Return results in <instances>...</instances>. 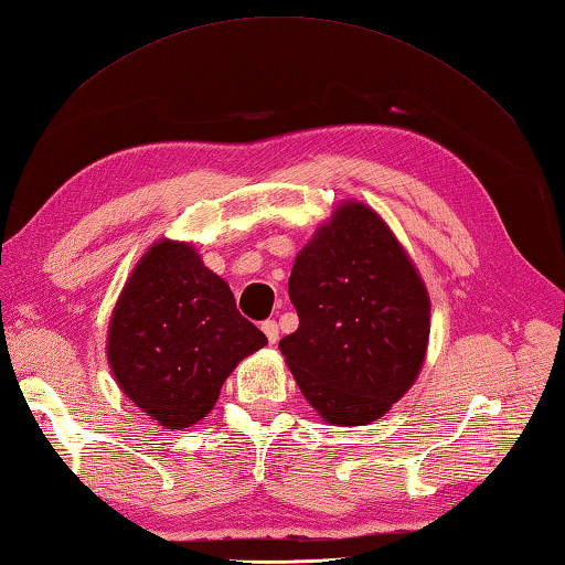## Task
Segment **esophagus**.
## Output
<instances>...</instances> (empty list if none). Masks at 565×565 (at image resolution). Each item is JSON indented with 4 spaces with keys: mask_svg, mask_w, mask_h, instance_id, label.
I'll return each mask as SVG.
<instances>
[{
    "mask_svg": "<svg viewBox=\"0 0 565 565\" xmlns=\"http://www.w3.org/2000/svg\"><path fill=\"white\" fill-rule=\"evenodd\" d=\"M260 330H264V333H266L270 345H275V342L280 340V328H278V323H275V321H264V323H260Z\"/></svg>",
    "mask_w": 565,
    "mask_h": 565,
    "instance_id": "obj_1",
    "label": "esophagus"
}]
</instances>
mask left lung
Segmentation results:
<instances>
[{
	"instance_id": "obj_1",
	"label": "left lung",
	"mask_w": 565,
	"mask_h": 565,
	"mask_svg": "<svg viewBox=\"0 0 565 565\" xmlns=\"http://www.w3.org/2000/svg\"><path fill=\"white\" fill-rule=\"evenodd\" d=\"M299 328L280 352L321 419L364 426L417 381L431 301L405 246L374 209L342 201L295 258Z\"/></svg>"
}]
</instances>
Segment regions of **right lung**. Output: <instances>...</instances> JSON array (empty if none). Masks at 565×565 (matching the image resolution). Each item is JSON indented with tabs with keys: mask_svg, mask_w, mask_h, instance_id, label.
<instances>
[{
	"mask_svg": "<svg viewBox=\"0 0 565 565\" xmlns=\"http://www.w3.org/2000/svg\"><path fill=\"white\" fill-rule=\"evenodd\" d=\"M266 342L194 244L160 239L117 299L107 362L136 407L164 429H186L215 407L232 369Z\"/></svg>",
	"mask_w": 565,
	"mask_h": 565,
	"instance_id": "obj_1",
	"label": "right lung"
}]
</instances>
